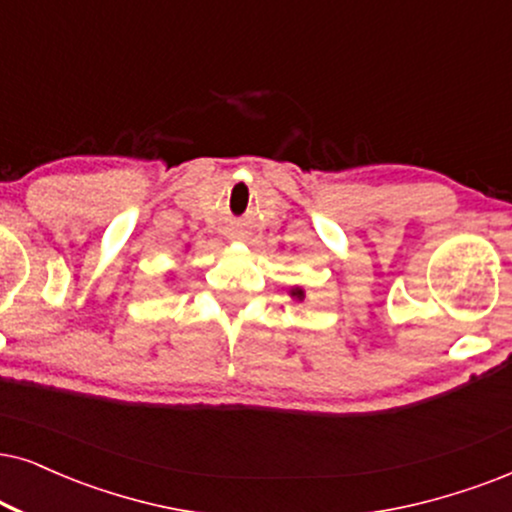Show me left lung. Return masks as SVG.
<instances>
[{
    "instance_id": "left-lung-1",
    "label": "left lung",
    "mask_w": 512,
    "mask_h": 512,
    "mask_svg": "<svg viewBox=\"0 0 512 512\" xmlns=\"http://www.w3.org/2000/svg\"><path fill=\"white\" fill-rule=\"evenodd\" d=\"M293 297H297V300H302L304 290H302V288H295V290H293Z\"/></svg>"
}]
</instances>
